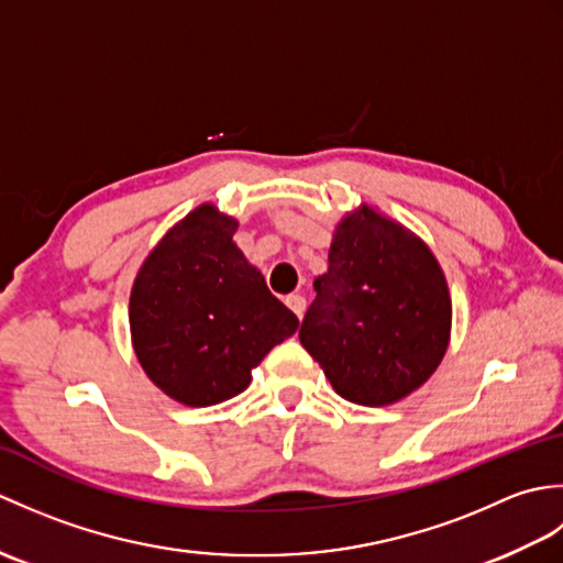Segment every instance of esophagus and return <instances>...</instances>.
Instances as JSON below:
<instances>
[{"label": "esophagus", "instance_id": "34e87169", "mask_svg": "<svg viewBox=\"0 0 563 563\" xmlns=\"http://www.w3.org/2000/svg\"><path fill=\"white\" fill-rule=\"evenodd\" d=\"M285 305H288L292 312L297 314V319H302V314H305V307H307V302H305V297L302 295H288L285 297Z\"/></svg>", "mask_w": 563, "mask_h": 563}]
</instances>
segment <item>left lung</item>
Here are the masks:
<instances>
[{"mask_svg":"<svg viewBox=\"0 0 563 563\" xmlns=\"http://www.w3.org/2000/svg\"><path fill=\"white\" fill-rule=\"evenodd\" d=\"M314 290L300 343L345 401L397 404L445 357L452 329L445 273L421 236L367 202L336 224L329 271Z\"/></svg>","mask_w":563,"mask_h":563,"instance_id":"left-lung-1","label":"left lung"}]
</instances>
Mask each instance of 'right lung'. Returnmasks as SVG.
<instances>
[{"mask_svg":"<svg viewBox=\"0 0 563 563\" xmlns=\"http://www.w3.org/2000/svg\"><path fill=\"white\" fill-rule=\"evenodd\" d=\"M236 218L202 202L166 232L130 290V339L166 397L212 406L242 394L300 321L234 244Z\"/></svg>","mask_w":563,"mask_h":563,"instance_id":"right-lung-1","label":"right lung"}]
</instances>
